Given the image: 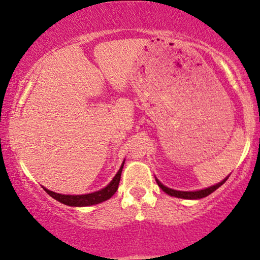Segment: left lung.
Here are the masks:
<instances>
[{"label":"left lung","instance_id":"obj_1","mask_svg":"<svg viewBox=\"0 0 260 260\" xmlns=\"http://www.w3.org/2000/svg\"><path fill=\"white\" fill-rule=\"evenodd\" d=\"M227 179H229V176L225 177V179H223L221 182L216 183V184H214V186L205 188V189L194 190V191H183V190H175V189H172V188L166 187L165 184L159 182V181L155 177V180H156V182H157L158 187L161 188V189L165 191V193L170 195V197H175V198H180V199H188V200H198V199H202V198L208 197L209 194H212L213 191L218 189L220 186H222V184L227 181Z\"/></svg>","mask_w":260,"mask_h":260}]
</instances>
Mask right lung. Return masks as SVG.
Here are the masks:
<instances>
[{
	"label": "right lung",
	"mask_w": 260,
	"mask_h": 260,
	"mask_svg": "<svg viewBox=\"0 0 260 260\" xmlns=\"http://www.w3.org/2000/svg\"><path fill=\"white\" fill-rule=\"evenodd\" d=\"M124 161H125V159H124ZM124 161L122 163V166H120L119 170L115 175V177L111 180V182H110L106 187L102 188L101 190L93 191V193L81 194V195H65V194L55 193V191L49 190L45 187L42 188H44L45 191L49 195V197H52L53 199H55L56 201L61 202L63 205L71 206V207H86V206L101 204V202L109 200V199L116 193L117 189H118V184L120 181V175H122Z\"/></svg>",
	"instance_id": "obj_1"
}]
</instances>
